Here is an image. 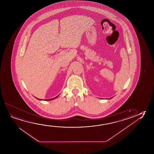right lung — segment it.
Masks as SVG:
<instances>
[{"mask_svg":"<svg viewBox=\"0 0 154 154\" xmlns=\"http://www.w3.org/2000/svg\"><path fill=\"white\" fill-rule=\"evenodd\" d=\"M59 96V95H57V96L56 97H54V98H53V99H45V100H42V99H38V98H37V97H35L36 99H37L39 100H45V101H50V100H52L55 99V98H57V97Z\"/></svg>","mask_w":154,"mask_h":154,"instance_id":"obj_1","label":"right lung"}]
</instances>
